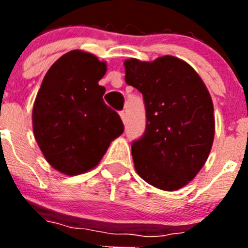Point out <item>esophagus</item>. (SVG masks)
I'll list each match as a JSON object with an SVG mask.
<instances>
[{
	"instance_id": "1",
	"label": "esophagus",
	"mask_w": 248,
	"mask_h": 248,
	"mask_svg": "<svg viewBox=\"0 0 248 248\" xmlns=\"http://www.w3.org/2000/svg\"><path fill=\"white\" fill-rule=\"evenodd\" d=\"M120 118H122L123 123L125 124V123H126V113H125V111H120Z\"/></svg>"
}]
</instances>
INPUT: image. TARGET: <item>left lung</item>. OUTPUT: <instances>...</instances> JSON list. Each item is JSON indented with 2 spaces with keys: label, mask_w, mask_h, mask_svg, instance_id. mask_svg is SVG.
<instances>
[{
  "label": "left lung",
  "mask_w": 248,
  "mask_h": 248,
  "mask_svg": "<svg viewBox=\"0 0 248 248\" xmlns=\"http://www.w3.org/2000/svg\"><path fill=\"white\" fill-rule=\"evenodd\" d=\"M125 82L143 94L145 133L131 144L139 176L165 191L194 179L211 151L215 135L211 95L196 71L172 56L124 62Z\"/></svg>",
  "instance_id": "1"
}]
</instances>
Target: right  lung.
<instances>
[{
  "label": "right lung",
  "mask_w": 248,
  "mask_h": 248,
  "mask_svg": "<svg viewBox=\"0 0 248 248\" xmlns=\"http://www.w3.org/2000/svg\"><path fill=\"white\" fill-rule=\"evenodd\" d=\"M105 62L76 49L52 64L32 110L33 133L52 168L74 176L95 168L124 125L119 114L103 100L98 84Z\"/></svg>",
  "instance_id": "obj_1"
}]
</instances>
